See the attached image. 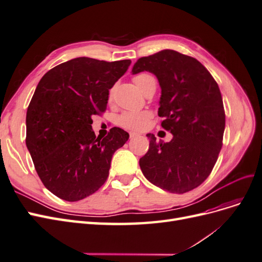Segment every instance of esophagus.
Segmentation results:
<instances>
[{
  "label": "esophagus",
  "instance_id": "34e87169",
  "mask_svg": "<svg viewBox=\"0 0 262 262\" xmlns=\"http://www.w3.org/2000/svg\"><path fill=\"white\" fill-rule=\"evenodd\" d=\"M140 134H138V133H134V132H130V139H134V138H137V137H139Z\"/></svg>",
  "mask_w": 262,
  "mask_h": 262
}]
</instances>
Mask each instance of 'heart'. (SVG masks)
Here are the masks:
<instances>
[{
	"mask_svg": "<svg viewBox=\"0 0 262 262\" xmlns=\"http://www.w3.org/2000/svg\"><path fill=\"white\" fill-rule=\"evenodd\" d=\"M133 82L142 92H144L146 90V87L152 82H155V80L152 75H149L147 73H140L133 77ZM112 95L113 94L110 92L109 94L110 98H112ZM149 117H150V114L148 112L123 113L120 117L118 118V124L128 130L141 131L147 125Z\"/></svg>",
	"mask_w": 262,
	"mask_h": 262,
	"instance_id": "1",
	"label": "heart"
}]
</instances>
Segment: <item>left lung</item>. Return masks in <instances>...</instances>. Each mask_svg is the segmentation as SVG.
Here are the masks:
<instances>
[{"mask_svg":"<svg viewBox=\"0 0 262 262\" xmlns=\"http://www.w3.org/2000/svg\"><path fill=\"white\" fill-rule=\"evenodd\" d=\"M156 75L162 89L158 116L170 142L149 139L140 167L153 185L171 193L190 191L209 177L222 148L225 112L219 85L196 59L175 50L140 58L132 73Z\"/></svg>","mask_w":262,"mask_h":262,"instance_id":"obj_1","label":"left lung"}]
</instances>
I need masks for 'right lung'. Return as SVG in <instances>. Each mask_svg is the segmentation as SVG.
I'll return each instance as SVG.
<instances>
[{"label":"right lung","instance_id":"1","mask_svg":"<svg viewBox=\"0 0 262 262\" xmlns=\"http://www.w3.org/2000/svg\"><path fill=\"white\" fill-rule=\"evenodd\" d=\"M130 64L76 58L38 83L27 108L26 145L39 178L60 199L74 202L96 192L108 178L114 153L128 141L120 128L96 138L92 117L105 112L109 90Z\"/></svg>","mask_w":262,"mask_h":262}]
</instances>
